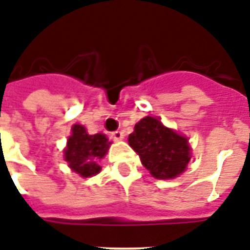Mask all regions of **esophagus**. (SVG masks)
<instances>
[{
	"mask_svg": "<svg viewBox=\"0 0 250 250\" xmlns=\"http://www.w3.org/2000/svg\"><path fill=\"white\" fill-rule=\"evenodd\" d=\"M110 136H112L113 140H117V141H121V140H123V137H125V133L122 131H114L110 133Z\"/></svg>",
	"mask_w": 250,
	"mask_h": 250,
	"instance_id": "34e87169",
	"label": "esophagus"
}]
</instances>
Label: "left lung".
I'll use <instances>...</instances> for the list:
<instances>
[{
	"instance_id": "obj_1",
	"label": "left lung",
	"mask_w": 250,
	"mask_h": 250,
	"mask_svg": "<svg viewBox=\"0 0 250 250\" xmlns=\"http://www.w3.org/2000/svg\"><path fill=\"white\" fill-rule=\"evenodd\" d=\"M128 144L156 179H173L183 173L190 160L186 136L165 127L159 118L145 117L128 136Z\"/></svg>"
}]
</instances>
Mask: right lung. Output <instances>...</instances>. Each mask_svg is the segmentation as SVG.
Instances as JSON below:
<instances>
[{"mask_svg":"<svg viewBox=\"0 0 250 250\" xmlns=\"http://www.w3.org/2000/svg\"><path fill=\"white\" fill-rule=\"evenodd\" d=\"M64 148V160L75 173L83 178L93 177L102 170L98 161L108 152L112 142L105 135H89L81 125H73Z\"/></svg>","mask_w":250,"mask_h":250,"instance_id":"right-lung-1","label":"right lung"}]
</instances>
